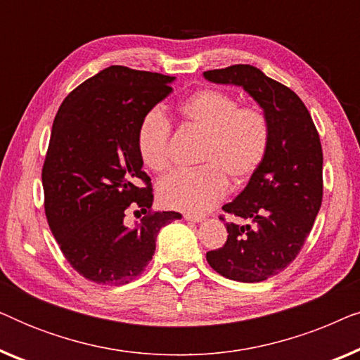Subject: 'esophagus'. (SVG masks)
Returning a JSON list of instances; mask_svg holds the SVG:
<instances>
[{"mask_svg": "<svg viewBox=\"0 0 360 360\" xmlns=\"http://www.w3.org/2000/svg\"><path fill=\"white\" fill-rule=\"evenodd\" d=\"M184 218H185L186 221H193V223H201V221L205 219L203 216H200V214H190V213H185Z\"/></svg>", "mask_w": 360, "mask_h": 360, "instance_id": "obj_1", "label": "esophagus"}]
</instances>
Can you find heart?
<instances>
[{"mask_svg":"<svg viewBox=\"0 0 360 360\" xmlns=\"http://www.w3.org/2000/svg\"><path fill=\"white\" fill-rule=\"evenodd\" d=\"M185 124L205 132L200 169L175 172L160 181L162 205L186 213H205L228 193V179L244 184L264 164L270 146L269 117L257 106L239 105L228 91L201 88L180 101ZM172 127L159 110H150L137 126L136 146L152 172L170 165Z\"/></svg>","mask_w":360,"mask_h":360,"instance_id":"obj_1","label":"heart"}]
</instances>
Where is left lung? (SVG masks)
Listing matches in <instances>:
<instances>
[{
  "instance_id": "obj_1",
  "label": "left lung",
  "mask_w": 360,
  "mask_h": 360,
  "mask_svg": "<svg viewBox=\"0 0 360 360\" xmlns=\"http://www.w3.org/2000/svg\"><path fill=\"white\" fill-rule=\"evenodd\" d=\"M206 80L243 86L262 106L270 146L260 169L224 213L250 221L226 223L223 248L206 252L219 275L255 283L277 275L302 250L323 201V149L311 115L288 86L252 65L203 73ZM219 219L224 218L219 216Z\"/></svg>"
}]
</instances>
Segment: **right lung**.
<instances>
[{
	"instance_id": "1",
	"label": "right lung",
	"mask_w": 360,
	"mask_h": 360,
	"mask_svg": "<svg viewBox=\"0 0 360 360\" xmlns=\"http://www.w3.org/2000/svg\"><path fill=\"white\" fill-rule=\"evenodd\" d=\"M174 77L111 65L58 108L42 167L44 210L63 257L98 285L139 277L175 211H152V184L137 152V126L169 96ZM146 216L125 224L127 211Z\"/></svg>"
}]
</instances>
